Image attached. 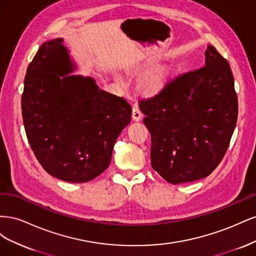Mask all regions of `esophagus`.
I'll return each instance as SVG.
<instances>
[{"label": "esophagus", "mask_w": 256, "mask_h": 256, "mask_svg": "<svg viewBox=\"0 0 256 256\" xmlns=\"http://www.w3.org/2000/svg\"><path fill=\"white\" fill-rule=\"evenodd\" d=\"M142 116H143V114L140 110V108L138 106V104H134L132 108V120L136 122H138L142 120Z\"/></svg>", "instance_id": "obj_1"}]
</instances>
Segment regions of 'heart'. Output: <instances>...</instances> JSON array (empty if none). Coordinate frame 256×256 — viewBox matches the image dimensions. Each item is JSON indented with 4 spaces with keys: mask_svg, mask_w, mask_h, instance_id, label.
<instances>
[{
    "mask_svg": "<svg viewBox=\"0 0 256 256\" xmlns=\"http://www.w3.org/2000/svg\"><path fill=\"white\" fill-rule=\"evenodd\" d=\"M162 81V76L157 72L146 74L141 80V86L146 92H154L158 88Z\"/></svg>",
    "mask_w": 256,
    "mask_h": 256,
    "instance_id": "heart-1",
    "label": "heart"
}]
</instances>
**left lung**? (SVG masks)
I'll return each instance as SVG.
<instances>
[{
	"mask_svg": "<svg viewBox=\"0 0 256 256\" xmlns=\"http://www.w3.org/2000/svg\"><path fill=\"white\" fill-rule=\"evenodd\" d=\"M152 136V166L172 184L210 174L226 154L238 116L230 64L207 46L205 64L168 81L157 95L141 99Z\"/></svg>",
	"mask_w": 256,
	"mask_h": 256,
	"instance_id": "8db88e82",
	"label": "left lung"
}]
</instances>
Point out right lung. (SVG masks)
<instances>
[{"instance_id":"add662e5","label":"right lung","mask_w":256,"mask_h":256,"mask_svg":"<svg viewBox=\"0 0 256 256\" xmlns=\"http://www.w3.org/2000/svg\"><path fill=\"white\" fill-rule=\"evenodd\" d=\"M76 70L63 38L44 42L28 67L21 108L30 148L46 172L86 182L109 166L132 110L92 76L70 74Z\"/></svg>"}]
</instances>
